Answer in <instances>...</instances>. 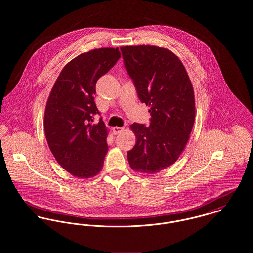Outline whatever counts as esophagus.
Wrapping results in <instances>:
<instances>
[{
    "label": "esophagus",
    "instance_id": "34e87169",
    "mask_svg": "<svg viewBox=\"0 0 253 253\" xmlns=\"http://www.w3.org/2000/svg\"><path fill=\"white\" fill-rule=\"evenodd\" d=\"M124 127H120V126H115V127H113V132H114V134H119V133H121L122 131H124Z\"/></svg>",
    "mask_w": 253,
    "mask_h": 253
}]
</instances>
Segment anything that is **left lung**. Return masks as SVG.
I'll return each mask as SVG.
<instances>
[{"instance_id": "1", "label": "left lung", "mask_w": 253, "mask_h": 253, "mask_svg": "<svg viewBox=\"0 0 253 253\" xmlns=\"http://www.w3.org/2000/svg\"><path fill=\"white\" fill-rule=\"evenodd\" d=\"M124 65L141 103L150 106V126L133 123L136 144L127 152L130 168L156 173L177 161L195 121L194 90L180 59L154 45L121 47Z\"/></svg>"}]
</instances>
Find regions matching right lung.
I'll list each match as a JSON object with an SVG mask.
<instances>
[{
	"instance_id": "right-lung-1",
	"label": "right lung",
	"mask_w": 253,
	"mask_h": 253,
	"mask_svg": "<svg viewBox=\"0 0 253 253\" xmlns=\"http://www.w3.org/2000/svg\"><path fill=\"white\" fill-rule=\"evenodd\" d=\"M121 57L119 48L82 53L59 74L44 111V133L57 163L74 176L89 178L102 169L107 128L94 102L96 83Z\"/></svg>"
}]
</instances>
